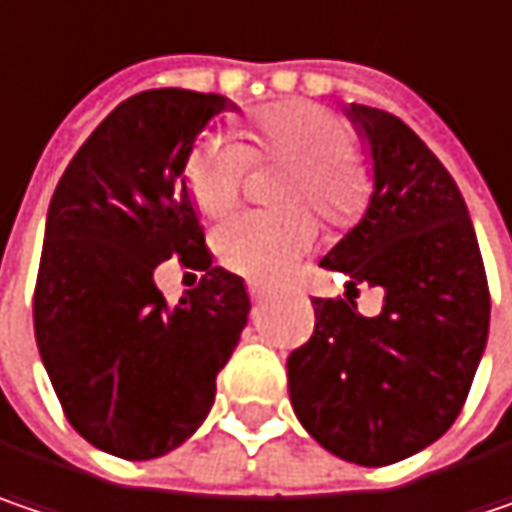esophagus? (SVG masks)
Wrapping results in <instances>:
<instances>
[{"instance_id":"obj_1","label":"esophagus","mask_w":512,"mask_h":512,"mask_svg":"<svg viewBox=\"0 0 512 512\" xmlns=\"http://www.w3.org/2000/svg\"><path fill=\"white\" fill-rule=\"evenodd\" d=\"M247 294H250V300H253V303H262V300L268 297V288H265L262 282L250 279V282H247Z\"/></svg>"}]
</instances>
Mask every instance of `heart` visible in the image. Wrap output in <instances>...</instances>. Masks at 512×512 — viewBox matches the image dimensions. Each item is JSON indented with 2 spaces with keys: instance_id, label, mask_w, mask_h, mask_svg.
<instances>
[{
  "instance_id": "heart-1",
  "label": "heart",
  "mask_w": 512,
  "mask_h": 512,
  "mask_svg": "<svg viewBox=\"0 0 512 512\" xmlns=\"http://www.w3.org/2000/svg\"><path fill=\"white\" fill-rule=\"evenodd\" d=\"M241 136L244 145L236 136L209 133L192 151L186 189L195 209L206 218L233 209L250 160L291 165L279 189V203L291 209L241 212L215 230V253L230 271L274 279L309 253L317 224L300 206L314 209L332 230H347L367 212L373 174L352 154L355 133L341 116L309 101H285L253 113Z\"/></svg>"
}]
</instances>
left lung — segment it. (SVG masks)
<instances>
[{
  "instance_id": "1",
  "label": "left lung",
  "mask_w": 512,
  "mask_h": 512,
  "mask_svg": "<svg viewBox=\"0 0 512 512\" xmlns=\"http://www.w3.org/2000/svg\"><path fill=\"white\" fill-rule=\"evenodd\" d=\"M370 145L373 198L320 265L384 291L376 317L355 300H311L314 335L288 355L297 420L332 455L387 466L457 420L490 332V288L463 195L393 113L349 104Z\"/></svg>"
}]
</instances>
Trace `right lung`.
<instances>
[{
  "label": "right lung",
  "instance_id": "1",
  "mask_svg": "<svg viewBox=\"0 0 512 512\" xmlns=\"http://www.w3.org/2000/svg\"><path fill=\"white\" fill-rule=\"evenodd\" d=\"M215 92L122 101L57 183L34 285V335L72 428L107 455L151 460L206 420L247 326L241 276L212 265L183 168L227 110ZM177 255L204 276L177 307L153 285Z\"/></svg>",
  "mask_w": 512,
  "mask_h": 512
}]
</instances>
